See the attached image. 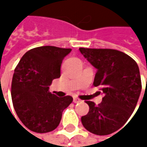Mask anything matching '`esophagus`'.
Returning <instances> with one entry per match:
<instances>
[{
  "mask_svg": "<svg viewBox=\"0 0 147 147\" xmlns=\"http://www.w3.org/2000/svg\"><path fill=\"white\" fill-rule=\"evenodd\" d=\"M81 101V100L80 99H78V98H76V97H74L73 98V102L74 103H78Z\"/></svg>",
  "mask_w": 147,
  "mask_h": 147,
  "instance_id": "34e87169",
  "label": "esophagus"
}]
</instances>
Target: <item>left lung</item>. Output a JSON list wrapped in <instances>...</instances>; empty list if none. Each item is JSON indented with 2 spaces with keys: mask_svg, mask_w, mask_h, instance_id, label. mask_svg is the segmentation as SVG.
<instances>
[{
  "mask_svg": "<svg viewBox=\"0 0 147 147\" xmlns=\"http://www.w3.org/2000/svg\"><path fill=\"white\" fill-rule=\"evenodd\" d=\"M79 50L97 69L94 86L105 94L98 105L86 101L89 111L82 117V123L94 134H111L127 123L137 105L142 87L138 65L130 56L115 49Z\"/></svg>",
  "mask_w": 147,
  "mask_h": 147,
  "instance_id": "8db88e82",
  "label": "left lung"
}]
</instances>
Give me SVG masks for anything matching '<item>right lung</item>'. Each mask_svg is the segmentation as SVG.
<instances>
[{"mask_svg": "<svg viewBox=\"0 0 147 147\" xmlns=\"http://www.w3.org/2000/svg\"><path fill=\"white\" fill-rule=\"evenodd\" d=\"M71 51L53 46L32 48L14 70L11 95L15 111L23 124L35 133H48L59 124L62 112L73 101L70 95L58 97L48 89L60 77L64 58Z\"/></svg>", "mask_w": 147, "mask_h": 147, "instance_id": "obj_1", "label": "right lung"}]
</instances>
